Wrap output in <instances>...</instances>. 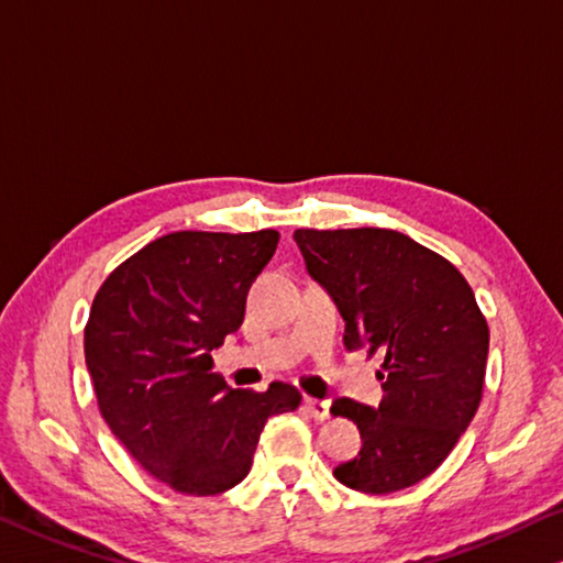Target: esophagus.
Segmentation results:
<instances>
[{"label": "esophagus", "instance_id": "esophagus-1", "mask_svg": "<svg viewBox=\"0 0 563 563\" xmlns=\"http://www.w3.org/2000/svg\"><path fill=\"white\" fill-rule=\"evenodd\" d=\"M305 410L311 415V418L319 420V422L330 420V402H327V400H314V397H307Z\"/></svg>", "mask_w": 563, "mask_h": 563}]
</instances>
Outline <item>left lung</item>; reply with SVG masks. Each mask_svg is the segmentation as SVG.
I'll list each match as a JSON object with an SVG mask.
<instances>
[{
	"label": "left lung",
	"instance_id": "left-lung-1",
	"mask_svg": "<svg viewBox=\"0 0 563 563\" xmlns=\"http://www.w3.org/2000/svg\"><path fill=\"white\" fill-rule=\"evenodd\" d=\"M307 272L344 319V347L383 354V402L347 397L362 451L334 478L362 493L410 488L438 468L481 405L488 324L463 274L393 229H297Z\"/></svg>",
	"mask_w": 563,
	"mask_h": 563
}]
</instances>
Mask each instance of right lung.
<instances>
[{"label": "right lung", "instance_id": "obj_1", "mask_svg": "<svg viewBox=\"0 0 563 563\" xmlns=\"http://www.w3.org/2000/svg\"><path fill=\"white\" fill-rule=\"evenodd\" d=\"M279 244L254 233L176 231L143 246L95 294L85 365L100 412L153 478L216 496L252 471L272 415L299 408L287 383L229 387L211 350L244 322L246 294Z\"/></svg>", "mask_w": 563, "mask_h": 563}]
</instances>
